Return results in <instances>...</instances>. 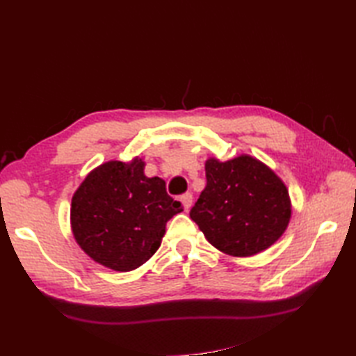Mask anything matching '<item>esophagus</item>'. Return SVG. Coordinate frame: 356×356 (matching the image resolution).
Segmentation results:
<instances>
[{
	"mask_svg": "<svg viewBox=\"0 0 356 356\" xmlns=\"http://www.w3.org/2000/svg\"><path fill=\"white\" fill-rule=\"evenodd\" d=\"M180 200H182V203H184L185 211H188V209L191 208V205H193V194L191 193H186V194L182 195V197H180Z\"/></svg>",
	"mask_w": 356,
	"mask_h": 356,
	"instance_id": "34e87169",
	"label": "esophagus"
}]
</instances>
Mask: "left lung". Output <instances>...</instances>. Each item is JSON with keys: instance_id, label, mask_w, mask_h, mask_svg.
Listing matches in <instances>:
<instances>
[{"instance_id": "1", "label": "left lung", "mask_w": 356, "mask_h": 356, "mask_svg": "<svg viewBox=\"0 0 356 356\" xmlns=\"http://www.w3.org/2000/svg\"><path fill=\"white\" fill-rule=\"evenodd\" d=\"M207 186L190 211L207 240L218 251L251 257L283 236L291 199L277 174L255 157L241 154L205 163Z\"/></svg>"}]
</instances>
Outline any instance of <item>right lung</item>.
Segmentation results:
<instances>
[{"label": "right lung", "instance_id": "1", "mask_svg": "<svg viewBox=\"0 0 356 356\" xmlns=\"http://www.w3.org/2000/svg\"><path fill=\"white\" fill-rule=\"evenodd\" d=\"M145 162L110 161L86 177L72 199L74 240L88 257L113 270L142 266L161 246L166 222L182 213L165 180L147 177Z\"/></svg>", "mask_w": 356, "mask_h": 356}]
</instances>
